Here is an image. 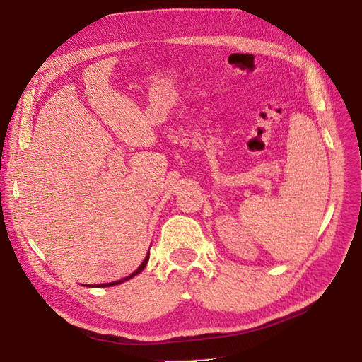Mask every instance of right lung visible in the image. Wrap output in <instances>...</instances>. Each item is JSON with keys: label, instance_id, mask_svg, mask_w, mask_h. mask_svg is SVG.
<instances>
[{"label": "right lung", "instance_id": "obj_1", "mask_svg": "<svg viewBox=\"0 0 362 362\" xmlns=\"http://www.w3.org/2000/svg\"><path fill=\"white\" fill-rule=\"evenodd\" d=\"M148 259H149V252H148V255H146V258L144 259V262H141V264L139 266V269L136 270V272H133L131 273V275H128L127 278H124V279H119V281H115V282H108V284H98V286H92V287H112V286H117V284H120V282H124V281H128V279H131L133 276H136L137 273H140L141 270L145 269V266L148 264Z\"/></svg>", "mask_w": 362, "mask_h": 362}]
</instances>
